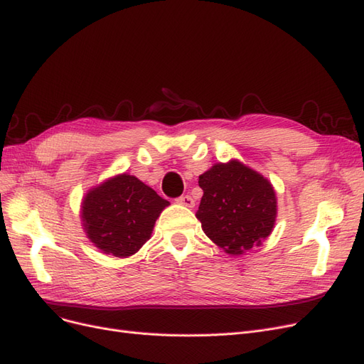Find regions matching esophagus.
<instances>
[{"mask_svg":"<svg viewBox=\"0 0 364 364\" xmlns=\"http://www.w3.org/2000/svg\"><path fill=\"white\" fill-rule=\"evenodd\" d=\"M178 203H179V205H182V206H186V208H193V206H194L193 197H191V196H188V194L181 196L179 199H178Z\"/></svg>","mask_w":364,"mask_h":364,"instance_id":"1","label":"esophagus"}]
</instances>
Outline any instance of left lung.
Listing matches in <instances>:
<instances>
[{
  "label": "left lung",
  "mask_w": 364,
  "mask_h": 364,
  "mask_svg": "<svg viewBox=\"0 0 364 364\" xmlns=\"http://www.w3.org/2000/svg\"><path fill=\"white\" fill-rule=\"evenodd\" d=\"M199 186L203 196L196 217L206 237L229 255H243L272 234L277 194L261 173L230 159L200 174Z\"/></svg>",
  "instance_id": "obj_1"
}]
</instances>
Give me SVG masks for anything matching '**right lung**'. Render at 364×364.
<instances>
[{
    "instance_id": "1",
    "label": "right lung",
    "mask_w": 364,
    "mask_h": 364,
    "mask_svg": "<svg viewBox=\"0 0 364 364\" xmlns=\"http://www.w3.org/2000/svg\"><path fill=\"white\" fill-rule=\"evenodd\" d=\"M168 205L135 176L121 173L85 194L80 218L86 237L97 249L129 258L150 240L158 217Z\"/></svg>"
}]
</instances>
